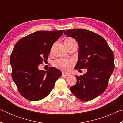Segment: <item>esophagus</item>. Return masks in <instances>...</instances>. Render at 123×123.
Wrapping results in <instances>:
<instances>
[{
	"label": "esophagus",
	"mask_w": 123,
	"mask_h": 123,
	"mask_svg": "<svg viewBox=\"0 0 123 123\" xmlns=\"http://www.w3.org/2000/svg\"><path fill=\"white\" fill-rule=\"evenodd\" d=\"M62 76H68L69 75V74H67V73H62Z\"/></svg>",
	"instance_id": "obj_1"
}]
</instances>
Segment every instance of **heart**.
<instances>
[{"instance_id":"1","label":"heart","mask_w":123,"mask_h":123,"mask_svg":"<svg viewBox=\"0 0 123 123\" xmlns=\"http://www.w3.org/2000/svg\"><path fill=\"white\" fill-rule=\"evenodd\" d=\"M73 42H75L74 39L68 38L64 41V43L68 44V43ZM74 62L73 60L70 59H59L53 62V66L55 67L66 72L69 70L70 68L74 66Z\"/></svg>"}]
</instances>
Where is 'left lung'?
Listing matches in <instances>:
<instances>
[{"label": "left lung", "mask_w": 123, "mask_h": 123, "mask_svg": "<svg viewBox=\"0 0 123 123\" xmlns=\"http://www.w3.org/2000/svg\"><path fill=\"white\" fill-rule=\"evenodd\" d=\"M64 34L78 43V61L75 69H87L86 74L76 76V84L70 87V91L81 100L90 101L107 87L114 69L113 53L105 39L96 33L86 29H70L64 30Z\"/></svg>", "instance_id": "left-lung-1"}]
</instances>
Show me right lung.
I'll use <instances>...</instances> for the list:
<instances>
[{
	"label": "right lung",
	"mask_w": 123,
	"mask_h": 123,
	"mask_svg": "<svg viewBox=\"0 0 123 123\" xmlns=\"http://www.w3.org/2000/svg\"><path fill=\"white\" fill-rule=\"evenodd\" d=\"M63 33V30L38 31L23 37L14 45L10 59L11 75L19 93L25 99H44L61 76L57 68L51 67L44 71L39 70L38 66L48 60L52 46Z\"/></svg>",
	"instance_id": "1"
}]
</instances>
